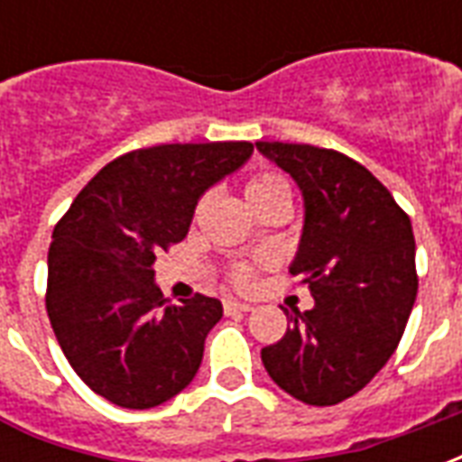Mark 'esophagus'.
<instances>
[{
  "label": "esophagus",
  "instance_id": "esophagus-1",
  "mask_svg": "<svg viewBox=\"0 0 462 462\" xmlns=\"http://www.w3.org/2000/svg\"><path fill=\"white\" fill-rule=\"evenodd\" d=\"M222 310H225V314H230L232 317V314H245V311H252V304L227 297V300L222 301Z\"/></svg>",
  "mask_w": 462,
  "mask_h": 462
}]
</instances>
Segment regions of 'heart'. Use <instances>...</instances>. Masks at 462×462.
<instances>
[{
    "mask_svg": "<svg viewBox=\"0 0 462 462\" xmlns=\"http://www.w3.org/2000/svg\"><path fill=\"white\" fill-rule=\"evenodd\" d=\"M247 200L252 202H264L274 200V198H290V185L287 180L277 175V172H260L247 182ZM232 282L240 284V287H250L252 282V267L250 264H237L232 270Z\"/></svg>",
    "mask_w": 462,
    "mask_h": 462,
    "instance_id": "heart-1",
    "label": "heart"
}]
</instances>
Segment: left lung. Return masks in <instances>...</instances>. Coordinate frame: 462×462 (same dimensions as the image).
I'll list each match as a JSON object with an SVG mask.
<instances>
[{"label":"left lung","mask_w":462,"mask_h":462,"mask_svg":"<svg viewBox=\"0 0 462 462\" xmlns=\"http://www.w3.org/2000/svg\"><path fill=\"white\" fill-rule=\"evenodd\" d=\"M304 198L290 272L314 307L284 311L290 327L262 348L272 381L310 406H334L386 366L418 291L416 240L393 195L348 155L301 143L257 141Z\"/></svg>","instance_id":"obj_1"}]
</instances>
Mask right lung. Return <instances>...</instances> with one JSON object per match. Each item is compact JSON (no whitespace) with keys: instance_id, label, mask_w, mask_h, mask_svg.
Returning <instances> with one entry per match:
<instances>
[{"instance_id":"right-lung-1","label":"right lung","mask_w":462,"mask_h":462,"mask_svg":"<svg viewBox=\"0 0 462 462\" xmlns=\"http://www.w3.org/2000/svg\"><path fill=\"white\" fill-rule=\"evenodd\" d=\"M247 141L171 143L125 152L96 172L49 247L46 311L79 378L121 408L161 406L190 383L222 304H165L155 254L188 235L195 205L240 171Z\"/></svg>"}]
</instances>
